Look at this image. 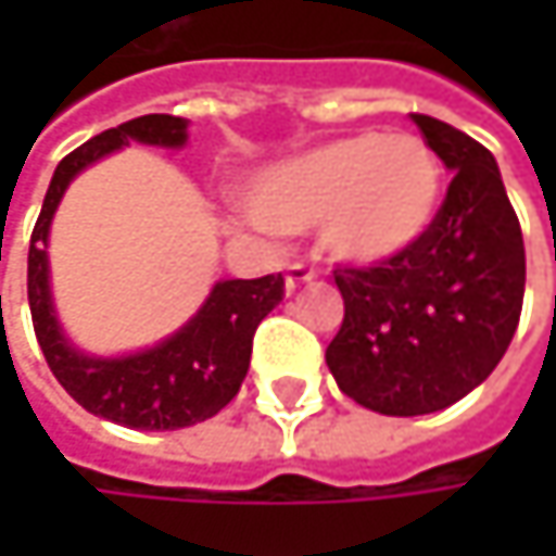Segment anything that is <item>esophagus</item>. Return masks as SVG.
Segmentation results:
<instances>
[{"mask_svg": "<svg viewBox=\"0 0 556 556\" xmlns=\"http://www.w3.org/2000/svg\"><path fill=\"white\" fill-rule=\"evenodd\" d=\"M315 270H308V267H302V264H292L289 270H286V292L292 295V292H299L302 286H308V282H315Z\"/></svg>", "mask_w": 556, "mask_h": 556, "instance_id": "34e87169", "label": "esophagus"}]
</instances>
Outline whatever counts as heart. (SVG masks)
Instances as JSON below:
<instances>
[{"mask_svg":"<svg viewBox=\"0 0 556 556\" xmlns=\"http://www.w3.org/2000/svg\"><path fill=\"white\" fill-rule=\"evenodd\" d=\"M444 169L405 131H357L257 173L244 189L251 218L277 235L321 228V248L351 267L408 254L434 225Z\"/></svg>","mask_w":556,"mask_h":556,"instance_id":"b5f03b06","label":"heart"}]
</instances>
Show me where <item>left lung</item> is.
Masks as SVG:
<instances>
[{
  "label": "left lung",
  "instance_id": "obj_1",
  "mask_svg": "<svg viewBox=\"0 0 556 556\" xmlns=\"http://www.w3.org/2000/svg\"><path fill=\"white\" fill-rule=\"evenodd\" d=\"M454 173L428 235L380 267H338L344 321L325 364L344 395L380 415H428L480 387L511 344L525 241L496 157L431 115H412Z\"/></svg>",
  "mask_w": 556,
  "mask_h": 556
}]
</instances>
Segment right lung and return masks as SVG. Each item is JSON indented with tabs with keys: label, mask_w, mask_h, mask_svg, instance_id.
I'll list each match as a JSON object with an SVG mask.
<instances>
[{
	"label": "right lung",
	"mask_w": 556,
	"mask_h": 556,
	"mask_svg": "<svg viewBox=\"0 0 556 556\" xmlns=\"http://www.w3.org/2000/svg\"><path fill=\"white\" fill-rule=\"evenodd\" d=\"M186 128L189 122L176 115H141L89 138L83 148L66 154L56 164L28 248L31 321L56 383L86 412L138 431H176L218 415L248 377L257 325L282 302V274L218 279L202 308L154 348L99 357L79 351L63 334L51 292L48 238L66 186L83 169L128 148L131 141L179 151L189 138Z\"/></svg>",
	"instance_id": "right-lung-1"
}]
</instances>
